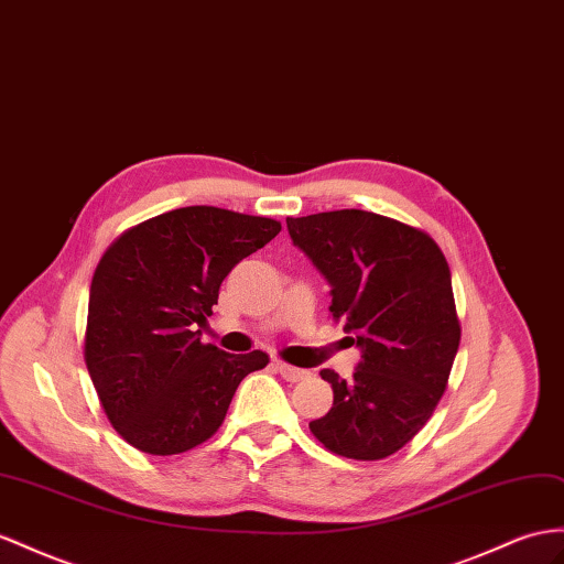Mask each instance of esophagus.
I'll return each mask as SVG.
<instances>
[{
    "label": "esophagus",
    "mask_w": 564,
    "mask_h": 564,
    "mask_svg": "<svg viewBox=\"0 0 564 564\" xmlns=\"http://www.w3.org/2000/svg\"><path fill=\"white\" fill-rule=\"evenodd\" d=\"M276 369L281 371V377H283L285 381H291V383L305 381V379L310 377L307 369H297V367H291V365H285V362H276Z\"/></svg>",
    "instance_id": "34e87169"
}]
</instances>
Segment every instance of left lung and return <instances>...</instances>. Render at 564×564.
I'll return each mask as SVG.
<instances>
[{
	"mask_svg": "<svg viewBox=\"0 0 564 564\" xmlns=\"http://www.w3.org/2000/svg\"><path fill=\"white\" fill-rule=\"evenodd\" d=\"M293 245L330 285V314L362 359L352 379L324 369L334 408L310 422L316 441L350 459H383L431 420L459 348L453 279L424 230L338 209L285 219Z\"/></svg>",
	"mask_w": 564,
	"mask_h": 564,
	"instance_id": "8db88e82",
	"label": "left lung"
}]
</instances>
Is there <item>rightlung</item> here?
I'll list each match as a JSON object with an SVG mask.
<instances>
[{
  "instance_id": "1",
  "label": "right lung",
  "mask_w": 564,
  "mask_h": 564,
  "mask_svg": "<svg viewBox=\"0 0 564 564\" xmlns=\"http://www.w3.org/2000/svg\"><path fill=\"white\" fill-rule=\"evenodd\" d=\"M267 216L183 207L126 230L90 285L85 365L107 420L150 455H178L212 438L236 388L269 355L202 343L224 279L279 236Z\"/></svg>"
}]
</instances>
